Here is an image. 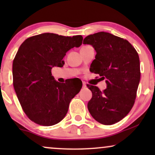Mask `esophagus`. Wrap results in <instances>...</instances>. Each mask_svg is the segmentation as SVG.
Returning <instances> with one entry per match:
<instances>
[{
    "label": "esophagus",
    "mask_w": 155,
    "mask_h": 155,
    "mask_svg": "<svg viewBox=\"0 0 155 155\" xmlns=\"http://www.w3.org/2000/svg\"><path fill=\"white\" fill-rule=\"evenodd\" d=\"M82 87H83V88H86L87 87V85H86L85 82H83V84H82Z\"/></svg>",
    "instance_id": "esophagus-1"
}]
</instances>
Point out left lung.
<instances>
[{"label": "left lung", "mask_w": 155, "mask_h": 155, "mask_svg": "<svg viewBox=\"0 0 155 155\" xmlns=\"http://www.w3.org/2000/svg\"><path fill=\"white\" fill-rule=\"evenodd\" d=\"M97 54L90 71L106 80L104 92L96 86L87 85L92 97L87 104L89 111L97 121L112 125L123 119L134 104L140 79L139 56L126 39L101 31L83 40Z\"/></svg>", "instance_id": "obj_1"}]
</instances>
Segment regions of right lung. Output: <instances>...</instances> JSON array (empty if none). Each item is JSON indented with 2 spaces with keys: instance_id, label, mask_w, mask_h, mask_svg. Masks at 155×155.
<instances>
[{
  "instance_id": "obj_1",
  "label": "right lung",
  "mask_w": 155,
  "mask_h": 155,
  "mask_svg": "<svg viewBox=\"0 0 155 155\" xmlns=\"http://www.w3.org/2000/svg\"><path fill=\"white\" fill-rule=\"evenodd\" d=\"M81 35L64 37L44 33L27 39L12 63L13 86L23 111L29 119L49 126L63 119L71 99L82 84L71 80L60 83L51 75L54 67H63V58L73 47L82 45Z\"/></svg>"
}]
</instances>
